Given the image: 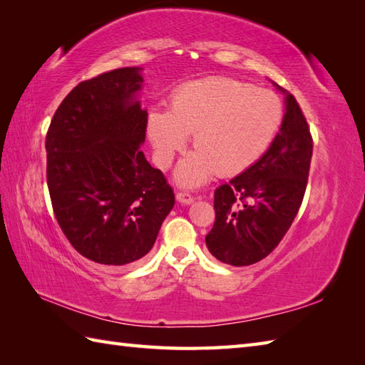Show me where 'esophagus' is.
<instances>
[{"mask_svg":"<svg viewBox=\"0 0 365 365\" xmlns=\"http://www.w3.org/2000/svg\"><path fill=\"white\" fill-rule=\"evenodd\" d=\"M175 197H177L178 202L183 204V205H190V204L195 202V197H192L190 192H187V191H178Z\"/></svg>","mask_w":365,"mask_h":365,"instance_id":"34e87169","label":"esophagus"}]
</instances>
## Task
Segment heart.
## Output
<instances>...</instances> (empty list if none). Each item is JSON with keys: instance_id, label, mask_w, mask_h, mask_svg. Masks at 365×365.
I'll use <instances>...</instances> for the list:
<instances>
[{"instance_id": "b5f03b06", "label": "heart", "mask_w": 365, "mask_h": 365, "mask_svg": "<svg viewBox=\"0 0 365 365\" xmlns=\"http://www.w3.org/2000/svg\"><path fill=\"white\" fill-rule=\"evenodd\" d=\"M284 106L273 91L224 76L185 84L170 100L169 111L153 110L147 135L153 157L166 168L192 135V152L175 169L183 187H197L215 173L234 175L252 166L277 133Z\"/></svg>"}]
</instances>
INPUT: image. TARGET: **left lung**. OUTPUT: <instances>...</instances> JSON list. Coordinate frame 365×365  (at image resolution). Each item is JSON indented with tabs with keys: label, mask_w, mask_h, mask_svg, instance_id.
Segmentation results:
<instances>
[{
	"label": "left lung",
	"mask_w": 365,
	"mask_h": 365,
	"mask_svg": "<svg viewBox=\"0 0 365 365\" xmlns=\"http://www.w3.org/2000/svg\"><path fill=\"white\" fill-rule=\"evenodd\" d=\"M285 94L281 130L268 150L215 191V224L208 251L234 267L252 265L274 250L304 197L312 158V136L297 100Z\"/></svg>",
	"instance_id": "8db88e82"
}]
</instances>
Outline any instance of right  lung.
<instances>
[{
    "mask_svg": "<svg viewBox=\"0 0 365 365\" xmlns=\"http://www.w3.org/2000/svg\"><path fill=\"white\" fill-rule=\"evenodd\" d=\"M143 68L81 81L46 133V185L59 227L84 257L127 265L152 250L174 191L141 150L147 111L136 100Z\"/></svg>",
    "mask_w": 365,
    "mask_h": 365,
    "instance_id": "right-lung-1",
    "label": "right lung"
}]
</instances>
